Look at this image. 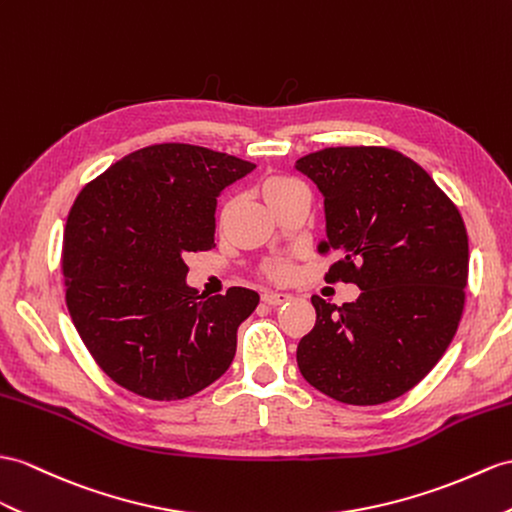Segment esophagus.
I'll list each match as a JSON object with an SVG mask.
<instances>
[{
  "instance_id": "34e87169",
  "label": "esophagus",
  "mask_w": 512,
  "mask_h": 512,
  "mask_svg": "<svg viewBox=\"0 0 512 512\" xmlns=\"http://www.w3.org/2000/svg\"><path fill=\"white\" fill-rule=\"evenodd\" d=\"M291 299L289 293H276V291H265L263 293V302L269 306H282Z\"/></svg>"
}]
</instances>
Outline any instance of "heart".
Wrapping results in <instances>:
<instances>
[{
    "label": "heart",
    "mask_w": 512,
    "mask_h": 512,
    "mask_svg": "<svg viewBox=\"0 0 512 512\" xmlns=\"http://www.w3.org/2000/svg\"><path fill=\"white\" fill-rule=\"evenodd\" d=\"M297 189H302V184L291 180V178H286V176H265L263 180H260V184H258L260 195L265 197V202L271 208H276L282 202V199H286ZM232 204H234L232 199H226V202H223L221 219L228 217V213L232 210ZM263 271H265V276H269L273 280H284V278H289V273H291L289 263H286V260H282V258L267 260Z\"/></svg>",
    "instance_id": "1"
}]
</instances>
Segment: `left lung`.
Masks as SVG:
<instances>
[{
  "label": "left lung",
  "mask_w": 512,
  "mask_h": 512,
  "mask_svg": "<svg viewBox=\"0 0 512 512\" xmlns=\"http://www.w3.org/2000/svg\"><path fill=\"white\" fill-rule=\"evenodd\" d=\"M326 213V280L354 282L356 302L313 295L317 321L297 345L308 384L373 406L413 389L439 363L465 306L463 217L426 169L389 147H328L295 162Z\"/></svg>",
  "instance_id": "1"
}]
</instances>
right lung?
Masks as SVG:
<instances>
[{"instance_id": "1", "label": "right lung", "mask_w": 512, "mask_h": 512, "mask_svg": "<svg viewBox=\"0 0 512 512\" xmlns=\"http://www.w3.org/2000/svg\"><path fill=\"white\" fill-rule=\"evenodd\" d=\"M254 162L162 143L132 152L76 197L62 239L67 308L108 378L147 400H184L219 380L258 293L199 295L184 256L215 247L219 193Z\"/></svg>"}]
</instances>
